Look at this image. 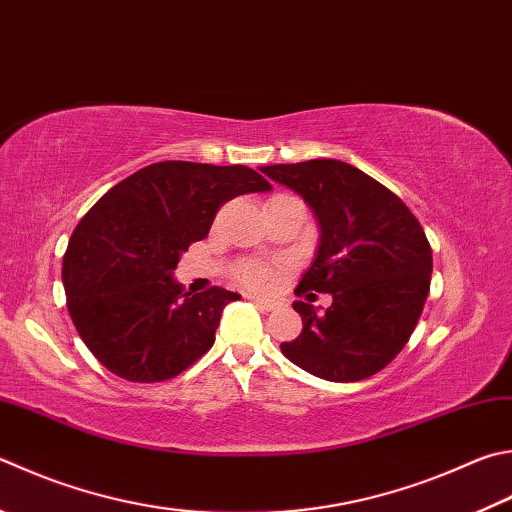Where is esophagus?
<instances>
[{
  "label": "esophagus",
  "mask_w": 512,
  "mask_h": 512,
  "mask_svg": "<svg viewBox=\"0 0 512 512\" xmlns=\"http://www.w3.org/2000/svg\"><path fill=\"white\" fill-rule=\"evenodd\" d=\"M250 302H255L259 309H264V311H273L275 306H277V302L275 300H268V297H262V295H255V293H250V295H246Z\"/></svg>",
  "instance_id": "34e87169"
}]
</instances>
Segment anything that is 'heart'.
I'll return each mask as SVG.
<instances>
[{
    "mask_svg": "<svg viewBox=\"0 0 512 512\" xmlns=\"http://www.w3.org/2000/svg\"><path fill=\"white\" fill-rule=\"evenodd\" d=\"M237 277L246 286L271 288L277 282V271L273 266L262 264V262H246L237 268Z\"/></svg>",
    "mask_w": 512,
    "mask_h": 512,
    "instance_id": "heart-1",
    "label": "heart"
}]
</instances>
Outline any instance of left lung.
<instances>
[{
    "instance_id": "1",
    "label": "left lung",
    "mask_w": 512,
    "mask_h": 512,
    "mask_svg": "<svg viewBox=\"0 0 512 512\" xmlns=\"http://www.w3.org/2000/svg\"><path fill=\"white\" fill-rule=\"evenodd\" d=\"M300 194L320 228L293 309L302 333L280 349L309 374L356 383L387 367L410 340L432 280V248L405 203L385 185L336 159L259 167ZM329 292L320 312L310 302Z\"/></svg>"
}]
</instances>
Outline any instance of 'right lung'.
<instances>
[{
	"mask_svg": "<svg viewBox=\"0 0 512 512\" xmlns=\"http://www.w3.org/2000/svg\"><path fill=\"white\" fill-rule=\"evenodd\" d=\"M246 165L163 161L127 176L73 230L62 259L67 306L89 351L132 383H159L199 360L239 293H185L174 268L208 237L221 203L271 192Z\"/></svg>",
	"mask_w": 512,
	"mask_h": 512,
	"instance_id": "right-lung-1",
	"label": "right lung"
}]
</instances>
